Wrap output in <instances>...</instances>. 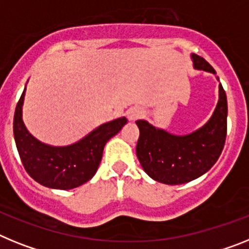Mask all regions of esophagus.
<instances>
[{
	"label": "esophagus",
	"instance_id": "1",
	"mask_svg": "<svg viewBox=\"0 0 249 249\" xmlns=\"http://www.w3.org/2000/svg\"><path fill=\"white\" fill-rule=\"evenodd\" d=\"M127 118H129V120H137V119L142 118V115H144V111H142V109H140V107H130V109L127 110Z\"/></svg>",
	"mask_w": 249,
	"mask_h": 249
}]
</instances>
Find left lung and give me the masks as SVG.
<instances>
[{"mask_svg":"<svg viewBox=\"0 0 249 249\" xmlns=\"http://www.w3.org/2000/svg\"><path fill=\"white\" fill-rule=\"evenodd\" d=\"M194 68L215 73L208 62L192 55ZM227 95L219 84V100L209 122L194 133L178 137L138 120L140 135L137 155L149 177L164 184L177 185L194 180L218 160L227 137Z\"/></svg>","mask_w":249,"mask_h":249,"instance_id":"8db88e82","label":"left lung"}]
</instances>
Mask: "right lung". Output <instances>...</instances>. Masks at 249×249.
Segmentation results:
<instances>
[{"label":"right lung","mask_w":249,"mask_h":249,"mask_svg":"<svg viewBox=\"0 0 249 249\" xmlns=\"http://www.w3.org/2000/svg\"><path fill=\"white\" fill-rule=\"evenodd\" d=\"M25 90L15 110L14 135L26 172L47 188L68 190L83 185L95 176L103 158L104 146L110 138L122 130L127 123L126 118L100 125L72 145L50 146L32 137L23 124Z\"/></svg>","instance_id":"1"}]
</instances>
